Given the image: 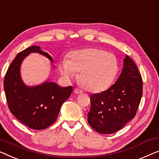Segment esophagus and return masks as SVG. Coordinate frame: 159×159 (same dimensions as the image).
Listing matches in <instances>:
<instances>
[{
    "mask_svg": "<svg viewBox=\"0 0 159 159\" xmlns=\"http://www.w3.org/2000/svg\"><path fill=\"white\" fill-rule=\"evenodd\" d=\"M74 93H76V94H79V93H82V91L76 88V89H74Z\"/></svg>",
    "mask_w": 159,
    "mask_h": 159,
    "instance_id": "obj_1",
    "label": "esophagus"
}]
</instances>
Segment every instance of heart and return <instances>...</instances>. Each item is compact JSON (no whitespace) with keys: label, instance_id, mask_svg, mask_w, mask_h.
I'll return each mask as SVG.
<instances>
[{"label":"heart","instance_id":"obj_1","mask_svg":"<svg viewBox=\"0 0 159 159\" xmlns=\"http://www.w3.org/2000/svg\"><path fill=\"white\" fill-rule=\"evenodd\" d=\"M118 62L111 53L97 48H87L71 53L69 60L63 59L59 64L65 79L70 80L76 72L79 79L88 91H101L111 86L118 72Z\"/></svg>","mask_w":159,"mask_h":159}]
</instances>
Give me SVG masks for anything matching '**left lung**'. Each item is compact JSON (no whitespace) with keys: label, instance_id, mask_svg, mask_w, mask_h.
<instances>
[{"label":"left lung","instance_id":"left-lung-1","mask_svg":"<svg viewBox=\"0 0 159 159\" xmlns=\"http://www.w3.org/2000/svg\"><path fill=\"white\" fill-rule=\"evenodd\" d=\"M117 81L107 90L91 96L88 122L101 134L122 128L137 112L143 94L141 75L135 62L126 55Z\"/></svg>","mask_w":159,"mask_h":159}]
</instances>
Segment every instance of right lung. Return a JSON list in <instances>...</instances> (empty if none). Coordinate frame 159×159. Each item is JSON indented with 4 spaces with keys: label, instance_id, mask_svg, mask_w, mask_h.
<instances>
[{
    "label": "right lung",
    "instance_id": "obj_1",
    "mask_svg": "<svg viewBox=\"0 0 159 159\" xmlns=\"http://www.w3.org/2000/svg\"><path fill=\"white\" fill-rule=\"evenodd\" d=\"M37 52L52 57L39 46H32L20 52L10 65L3 86L8 108L20 122L34 129H43L56 121L62 105L70 97L73 87H60L46 80L37 86H29L21 76V65L30 53Z\"/></svg>",
    "mask_w": 159,
    "mask_h": 159
}]
</instances>
